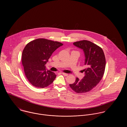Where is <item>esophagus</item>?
<instances>
[{
  "label": "esophagus",
  "mask_w": 127,
  "mask_h": 127,
  "mask_svg": "<svg viewBox=\"0 0 127 127\" xmlns=\"http://www.w3.org/2000/svg\"><path fill=\"white\" fill-rule=\"evenodd\" d=\"M62 75H64V76H66H66H68V74H67V73H62Z\"/></svg>",
  "instance_id": "1"
}]
</instances>
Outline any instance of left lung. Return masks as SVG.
<instances>
[{"instance_id":"1","label":"left lung","mask_w":127,"mask_h":127,"mask_svg":"<svg viewBox=\"0 0 127 127\" xmlns=\"http://www.w3.org/2000/svg\"><path fill=\"white\" fill-rule=\"evenodd\" d=\"M73 45L83 50L84 53L83 70L85 76L81 80L77 78L75 82L70 84L73 91L78 93H86L94 88L102 78L106 66V59L102 49L88 40H81Z\"/></svg>"}]
</instances>
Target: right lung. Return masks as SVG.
<instances>
[{
	"label": "right lung",
	"instance_id": "add662e5",
	"mask_svg": "<svg viewBox=\"0 0 127 127\" xmlns=\"http://www.w3.org/2000/svg\"><path fill=\"white\" fill-rule=\"evenodd\" d=\"M63 45L61 43L38 38L29 43L22 55L25 74L33 86L44 88L51 84L56 75L48 70L46 64L55 51Z\"/></svg>",
	"mask_w": 127,
	"mask_h": 127
}]
</instances>
